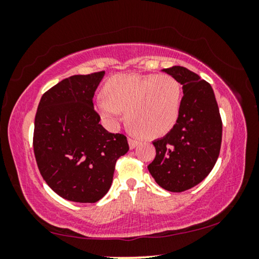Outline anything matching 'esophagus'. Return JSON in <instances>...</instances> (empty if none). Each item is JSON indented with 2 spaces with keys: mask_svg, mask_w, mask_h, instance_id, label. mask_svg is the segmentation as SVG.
I'll return each instance as SVG.
<instances>
[{
  "mask_svg": "<svg viewBox=\"0 0 259 259\" xmlns=\"http://www.w3.org/2000/svg\"><path fill=\"white\" fill-rule=\"evenodd\" d=\"M128 143H129V147H130V150H134V148H135L136 146H137L140 142H139V140H137V139L128 138Z\"/></svg>",
  "mask_w": 259,
  "mask_h": 259,
  "instance_id": "34e87169",
  "label": "esophagus"
}]
</instances>
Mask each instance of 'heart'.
Returning a JSON list of instances; mask_svg holds the SVG:
<instances>
[{"mask_svg": "<svg viewBox=\"0 0 259 259\" xmlns=\"http://www.w3.org/2000/svg\"><path fill=\"white\" fill-rule=\"evenodd\" d=\"M102 94L95 107L106 123L116 125L125 111L131 129L146 137L169 133L181 113L182 85L169 74H115L105 82Z\"/></svg>", "mask_w": 259, "mask_h": 259, "instance_id": "obj_1", "label": "heart"}]
</instances>
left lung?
<instances>
[{
    "label": "left lung",
    "instance_id": "obj_1",
    "mask_svg": "<svg viewBox=\"0 0 259 259\" xmlns=\"http://www.w3.org/2000/svg\"><path fill=\"white\" fill-rule=\"evenodd\" d=\"M183 85L179 117L164 137L153 142L156 155L148 171L157 185L184 192L211 171L222 144V119L211 85L182 66L162 69Z\"/></svg>",
    "mask_w": 259,
    "mask_h": 259
}]
</instances>
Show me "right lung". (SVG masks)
I'll return each mask as SVG.
<instances>
[{
    "label": "right lung",
    "mask_w": 259,
    "mask_h": 259,
    "mask_svg": "<svg viewBox=\"0 0 259 259\" xmlns=\"http://www.w3.org/2000/svg\"><path fill=\"white\" fill-rule=\"evenodd\" d=\"M105 72L73 75L42 96L34 123V154L50 188L73 202L95 203L111 188L126 137L99 123L93 98Z\"/></svg>",
    "instance_id": "add662e5"
}]
</instances>
